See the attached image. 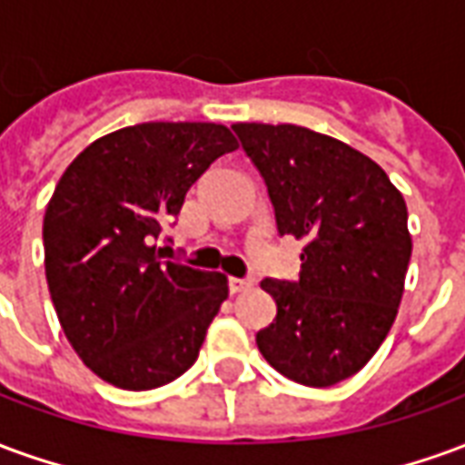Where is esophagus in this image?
<instances>
[{
	"mask_svg": "<svg viewBox=\"0 0 465 465\" xmlns=\"http://www.w3.org/2000/svg\"><path fill=\"white\" fill-rule=\"evenodd\" d=\"M252 286H253L252 279H236V276H232V279H229V292H232V293L249 292Z\"/></svg>",
	"mask_w": 465,
	"mask_h": 465,
	"instance_id": "obj_1",
	"label": "esophagus"
}]
</instances>
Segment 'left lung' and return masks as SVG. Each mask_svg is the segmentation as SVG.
Here are the masks:
<instances>
[{"mask_svg": "<svg viewBox=\"0 0 465 465\" xmlns=\"http://www.w3.org/2000/svg\"><path fill=\"white\" fill-rule=\"evenodd\" d=\"M269 189L276 229L303 239L299 282L263 279L276 319L256 333L286 379L323 389L371 361L399 313L409 212L379 163L296 124H233Z\"/></svg>", "mask_w": 465, "mask_h": 465, "instance_id": "left-lung-1", "label": "left lung"}]
</instances>
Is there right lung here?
<instances>
[{
  "instance_id": "add662e5",
  "label": "right lung",
  "mask_w": 465,
  "mask_h": 465,
  "mask_svg": "<svg viewBox=\"0 0 465 465\" xmlns=\"http://www.w3.org/2000/svg\"><path fill=\"white\" fill-rule=\"evenodd\" d=\"M236 146L222 124L146 122L96 139L62 173L42 229L46 283L72 349L106 383L159 389L199 356L229 283L163 259L159 239Z\"/></svg>"
}]
</instances>
